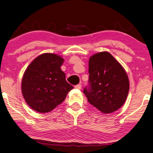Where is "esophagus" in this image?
Returning a JSON list of instances; mask_svg holds the SVG:
<instances>
[{"mask_svg": "<svg viewBox=\"0 0 153 153\" xmlns=\"http://www.w3.org/2000/svg\"><path fill=\"white\" fill-rule=\"evenodd\" d=\"M74 88L76 89H79V90H80V89H81V84H78V85H76L74 86Z\"/></svg>", "mask_w": 153, "mask_h": 153, "instance_id": "34e87169", "label": "esophagus"}]
</instances>
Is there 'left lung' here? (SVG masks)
I'll return each mask as SVG.
<instances>
[{
	"mask_svg": "<svg viewBox=\"0 0 153 153\" xmlns=\"http://www.w3.org/2000/svg\"><path fill=\"white\" fill-rule=\"evenodd\" d=\"M88 86L83 90L88 101L104 114L124 104L129 89L127 74L111 54L102 51L89 59Z\"/></svg>",
	"mask_w": 153,
	"mask_h": 153,
	"instance_id": "obj_1",
	"label": "left lung"
}]
</instances>
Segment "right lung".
Segmentation results:
<instances>
[{"label":"right lung","mask_w":153,"mask_h":153,"mask_svg":"<svg viewBox=\"0 0 153 153\" xmlns=\"http://www.w3.org/2000/svg\"><path fill=\"white\" fill-rule=\"evenodd\" d=\"M63 62L60 56L45 53L33 60L25 71L22 91L33 110L50 112L64 101L74 88L67 82L65 74L60 69Z\"/></svg>","instance_id":"right-lung-1"}]
</instances>
